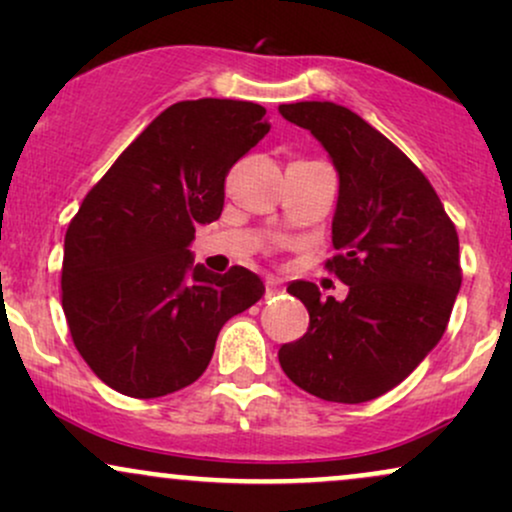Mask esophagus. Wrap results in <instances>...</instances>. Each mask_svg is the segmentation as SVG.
<instances>
[{
  "label": "esophagus",
  "instance_id": "esophagus-1",
  "mask_svg": "<svg viewBox=\"0 0 512 512\" xmlns=\"http://www.w3.org/2000/svg\"><path fill=\"white\" fill-rule=\"evenodd\" d=\"M264 286H267V298H269V296H274V293H279L281 281L274 279V276H267V281H264Z\"/></svg>",
  "mask_w": 512,
  "mask_h": 512
}]
</instances>
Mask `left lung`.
<instances>
[{"label":"left lung","mask_w":512,"mask_h":512,"mask_svg":"<svg viewBox=\"0 0 512 512\" xmlns=\"http://www.w3.org/2000/svg\"><path fill=\"white\" fill-rule=\"evenodd\" d=\"M325 146L339 173L327 267L349 286L344 301L320 298L310 281L291 296L308 308V332L279 349L284 373L327 402L385 395L443 337L462 284L460 240L414 163L363 117L330 101L279 105Z\"/></svg>","instance_id":"left-lung-1"}]
</instances>
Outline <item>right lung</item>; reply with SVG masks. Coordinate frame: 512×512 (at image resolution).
I'll return each instance as SVG.
<instances>
[{
  "label": "right lung",
  "instance_id": "right-lung-1",
  "mask_svg": "<svg viewBox=\"0 0 512 512\" xmlns=\"http://www.w3.org/2000/svg\"><path fill=\"white\" fill-rule=\"evenodd\" d=\"M269 132L250 101L170 105L91 187L64 236L62 308L93 373L127 397L192 385L233 315L262 298L245 267L195 264L199 223L223 211V182Z\"/></svg>",
  "mask_w": 512,
  "mask_h": 512
}]
</instances>
